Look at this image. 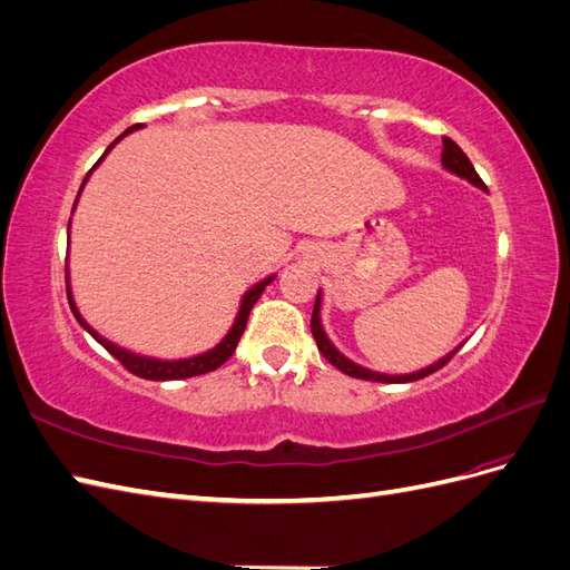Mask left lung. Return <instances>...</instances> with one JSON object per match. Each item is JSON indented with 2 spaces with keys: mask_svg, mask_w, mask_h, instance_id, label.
Returning <instances> with one entry per match:
<instances>
[{
  "mask_svg": "<svg viewBox=\"0 0 570 570\" xmlns=\"http://www.w3.org/2000/svg\"><path fill=\"white\" fill-rule=\"evenodd\" d=\"M442 166L446 168V170H452V174H456V176H461V178H465L469 183H473V185H478V187H485V183L480 180V176L475 174V168H473V164L469 161V157H465V154L461 151V147L454 142V140H450V137H442ZM321 292H318V297H316V304H314V314H312V333H314V340H316V347H318V352L331 361V364L335 366V368H340L342 373H347V375H352V377H361V381H371V383H413V381H421V377H425V375H430V373H435V371H440L446 361H450L459 350H454L452 354H446L444 358H440V361H435L433 366H428V368H423V371H416V373H409V375H385V373H375V371H368V368H364V366H356L354 361H350L347 356H342L333 344H331V340H327V335L323 333V325H321Z\"/></svg>",
  "mask_w": 570,
  "mask_h": 570,
  "instance_id": "1",
  "label": "left lung"
}]
</instances>
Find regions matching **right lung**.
Listing matches in <instances>:
<instances>
[{
  "label": "right lung",
  "mask_w": 570,
  "mask_h": 570,
  "mask_svg": "<svg viewBox=\"0 0 570 570\" xmlns=\"http://www.w3.org/2000/svg\"><path fill=\"white\" fill-rule=\"evenodd\" d=\"M135 128H140V126H132V128H128L124 135H128V132H132ZM120 135V137H124ZM118 137V140H120ZM116 140V142H118ZM116 142H111L109 145V149L116 145ZM109 149L101 154V159L107 157L109 154ZM99 159V161H101ZM97 161V164H99ZM90 176V174H88ZM88 176H85V180H88ZM85 180H82V185H85ZM82 185H80V189H82ZM275 278V275H268L266 281H262V283H256L247 295L243 297V304H239V312H237V318H235V323H233V327L228 331V335L223 337L214 350H209V352H204V354H199V356H193V358H178V361H161V358H149V356H140V354H132V352H126V350H120V347H116L114 342H109V340H105L101 337L97 331H92V327L82 321V316L78 314V308H76V304H73V297H71V287L66 285V295H68V304H71V312H73V316H76V321L85 327V331H88L101 347H105L114 358H118L120 364H124V368H128L132 375H137V377H145V381H183V377H193V375H202V373H212V371H216L218 366H223L226 364V361L233 356V352H235V347H237V342H239V337H243V333H245V327H247V318H249V312H252V306L256 304V299L262 297V292L266 289V285L271 283Z\"/></svg>",
  "instance_id": "obj_1"
}]
</instances>
